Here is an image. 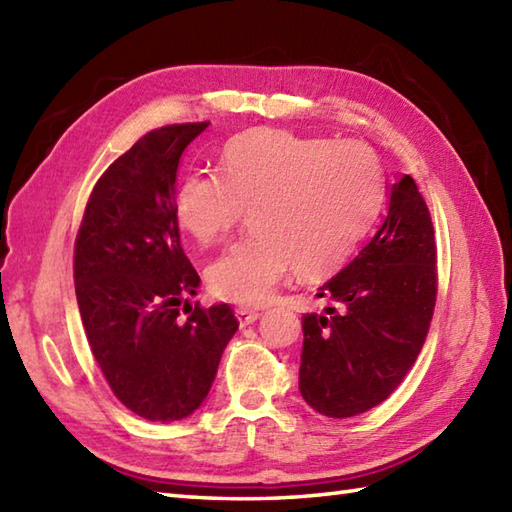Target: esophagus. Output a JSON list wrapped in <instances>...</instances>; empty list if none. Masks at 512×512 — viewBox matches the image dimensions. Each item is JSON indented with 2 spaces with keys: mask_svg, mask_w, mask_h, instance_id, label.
Instances as JSON below:
<instances>
[{
  "mask_svg": "<svg viewBox=\"0 0 512 512\" xmlns=\"http://www.w3.org/2000/svg\"><path fill=\"white\" fill-rule=\"evenodd\" d=\"M235 314H237V321L242 328H246V325H253L259 319V312L250 310V308H237Z\"/></svg>",
  "mask_w": 512,
  "mask_h": 512,
  "instance_id": "34e87169",
  "label": "esophagus"
}]
</instances>
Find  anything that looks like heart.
Wrapping results in <instances>:
<instances>
[{
    "label": "heart",
    "instance_id": "heart-1",
    "mask_svg": "<svg viewBox=\"0 0 512 512\" xmlns=\"http://www.w3.org/2000/svg\"><path fill=\"white\" fill-rule=\"evenodd\" d=\"M213 173L184 176L173 198L176 222L200 246L224 239L253 213V239L213 259L206 284L217 299L264 306L295 268L321 279L343 268L383 200L378 158L358 140L248 129L217 156Z\"/></svg>",
    "mask_w": 512,
    "mask_h": 512
}]
</instances>
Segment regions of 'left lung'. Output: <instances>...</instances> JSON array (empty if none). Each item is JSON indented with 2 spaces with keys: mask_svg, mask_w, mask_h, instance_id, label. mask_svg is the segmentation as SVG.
Here are the masks:
<instances>
[{
  "mask_svg": "<svg viewBox=\"0 0 512 512\" xmlns=\"http://www.w3.org/2000/svg\"><path fill=\"white\" fill-rule=\"evenodd\" d=\"M436 239L411 176L389 191L374 237L319 288L332 306L303 314L299 389L328 418L380 405L416 363L436 308Z\"/></svg>",
  "mask_w": 512,
  "mask_h": 512,
  "instance_id": "obj_1",
  "label": "left lung"
}]
</instances>
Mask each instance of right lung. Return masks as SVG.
I'll list each match as a JSON object with an SVG mask.
<instances>
[{
    "label": "right lung",
    "instance_id": "1",
    "mask_svg": "<svg viewBox=\"0 0 512 512\" xmlns=\"http://www.w3.org/2000/svg\"><path fill=\"white\" fill-rule=\"evenodd\" d=\"M209 123L154 129L96 182L74 244V288L92 354L136 416H191L239 323L228 303L195 308L200 277L173 213L182 151ZM185 303L187 320L179 317Z\"/></svg>",
    "mask_w": 512,
    "mask_h": 512
}]
</instances>
